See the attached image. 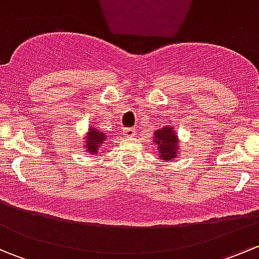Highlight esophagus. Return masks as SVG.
Here are the masks:
<instances>
[{"label": "esophagus", "instance_id": "esophagus-1", "mask_svg": "<svg viewBox=\"0 0 259 259\" xmlns=\"http://www.w3.org/2000/svg\"><path fill=\"white\" fill-rule=\"evenodd\" d=\"M135 133H137V130L134 127H125V129H122V135L125 138H133L135 135Z\"/></svg>", "mask_w": 259, "mask_h": 259}]
</instances>
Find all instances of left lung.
<instances>
[{"instance_id":"obj_1","label":"left lung","mask_w":259,"mask_h":259,"mask_svg":"<svg viewBox=\"0 0 259 259\" xmlns=\"http://www.w3.org/2000/svg\"><path fill=\"white\" fill-rule=\"evenodd\" d=\"M153 142L158 148L159 158L161 160L169 161L176 158L178 154L179 139L173 126H164L156 130L154 133Z\"/></svg>"}]
</instances>
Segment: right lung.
Returning a JSON list of instances; mask_svg holds the SVG:
<instances>
[{"mask_svg":"<svg viewBox=\"0 0 259 259\" xmlns=\"http://www.w3.org/2000/svg\"><path fill=\"white\" fill-rule=\"evenodd\" d=\"M106 139H108V137L103 132L98 130L96 127L90 126L88 130V134H86L85 143H83L86 145V151H89L90 155H95V154L100 153L99 149L105 143Z\"/></svg>","mask_w":259,"mask_h":259,"instance_id":"add662e5","label":"right lung"}]
</instances>
